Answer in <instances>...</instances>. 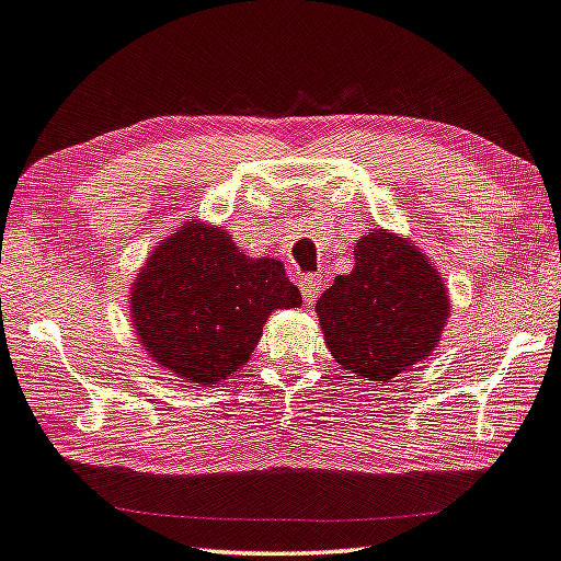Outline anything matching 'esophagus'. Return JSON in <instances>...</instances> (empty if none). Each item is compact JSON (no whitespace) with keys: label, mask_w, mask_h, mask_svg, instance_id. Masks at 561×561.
<instances>
[{"label":"esophagus","mask_w":561,"mask_h":561,"mask_svg":"<svg viewBox=\"0 0 561 561\" xmlns=\"http://www.w3.org/2000/svg\"><path fill=\"white\" fill-rule=\"evenodd\" d=\"M321 282H323V279L318 277V274H306V277H301L299 287H301L306 306H313V304H316L318 294H321Z\"/></svg>","instance_id":"esophagus-1"}]
</instances>
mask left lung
Here are the masks:
<instances>
[{
  "label": "left lung",
  "mask_w": 561,
  "mask_h": 561,
  "mask_svg": "<svg viewBox=\"0 0 561 561\" xmlns=\"http://www.w3.org/2000/svg\"><path fill=\"white\" fill-rule=\"evenodd\" d=\"M353 252V272L337 274L316 316L337 365L381 387L433 355L449 291L425 252L387 228L362 236Z\"/></svg>",
  "instance_id": "obj_1"
}]
</instances>
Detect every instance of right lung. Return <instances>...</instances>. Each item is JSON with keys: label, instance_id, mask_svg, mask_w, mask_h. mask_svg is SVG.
<instances>
[{"label": "right lung", "instance_id": "1", "mask_svg": "<svg viewBox=\"0 0 561 561\" xmlns=\"http://www.w3.org/2000/svg\"><path fill=\"white\" fill-rule=\"evenodd\" d=\"M130 325L152 362L192 387L233 377L272 311L301 294L274 257L243 255L224 226L190 216L156 245L128 291Z\"/></svg>", "mask_w": 561, "mask_h": 561}]
</instances>
